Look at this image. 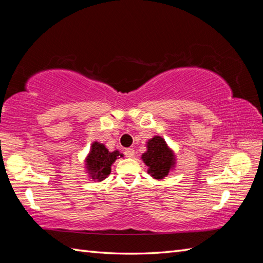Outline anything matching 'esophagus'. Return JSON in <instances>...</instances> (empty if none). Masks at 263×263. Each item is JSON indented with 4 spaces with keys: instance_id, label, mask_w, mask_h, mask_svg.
<instances>
[{
    "instance_id": "esophagus-1",
    "label": "esophagus",
    "mask_w": 263,
    "mask_h": 263,
    "mask_svg": "<svg viewBox=\"0 0 263 263\" xmlns=\"http://www.w3.org/2000/svg\"><path fill=\"white\" fill-rule=\"evenodd\" d=\"M124 154H125V156H126L127 158H132L133 156H135V149H133V148H126Z\"/></svg>"
}]
</instances>
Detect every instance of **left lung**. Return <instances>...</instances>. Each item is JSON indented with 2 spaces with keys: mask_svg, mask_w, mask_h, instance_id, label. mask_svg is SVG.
<instances>
[{
  "mask_svg": "<svg viewBox=\"0 0 263 263\" xmlns=\"http://www.w3.org/2000/svg\"><path fill=\"white\" fill-rule=\"evenodd\" d=\"M147 152L143 153L141 159L148 167V173L155 180H164V177L174 171L176 157L174 150L170 148L164 138L155 136L146 142Z\"/></svg>",
  "mask_w": 263,
  "mask_h": 263,
  "instance_id": "obj_1",
  "label": "left lung"
}]
</instances>
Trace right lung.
I'll return each instance as SVG.
<instances>
[{"label": "right lung", "mask_w": 263, "mask_h": 263, "mask_svg": "<svg viewBox=\"0 0 263 263\" xmlns=\"http://www.w3.org/2000/svg\"><path fill=\"white\" fill-rule=\"evenodd\" d=\"M119 157H123L119 150L108 152L105 144L98 141L91 143L90 150L85 158V168L89 180L102 182L110 174L111 165Z\"/></svg>", "instance_id": "obj_1"}]
</instances>
